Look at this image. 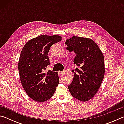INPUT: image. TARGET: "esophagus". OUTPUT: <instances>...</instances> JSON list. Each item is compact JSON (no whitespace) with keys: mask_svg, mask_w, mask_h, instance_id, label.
Segmentation results:
<instances>
[{"mask_svg":"<svg viewBox=\"0 0 124 124\" xmlns=\"http://www.w3.org/2000/svg\"><path fill=\"white\" fill-rule=\"evenodd\" d=\"M64 73L63 71H59V74L60 75H62L63 74V73Z\"/></svg>","mask_w":124,"mask_h":124,"instance_id":"esophagus-1","label":"esophagus"}]
</instances>
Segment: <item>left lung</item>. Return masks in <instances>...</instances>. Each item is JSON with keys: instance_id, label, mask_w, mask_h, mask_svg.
<instances>
[{"instance_id": "1", "label": "left lung", "mask_w": 124, "mask_h": 124, "mask_svg": "<svg viewBox=\"0 0 124 124\" xmlns=\"http://www.w3.org/2000/svg\"><path fill=\"white\" fill-rule=\"evenodd\" d=\"M65 43L67 50L76 54L73 62L78 67L72 70L74 78L68 89L74 98L87 101L95 96L104 78L103 54L91 39L73 36Z\"/></svg>"}]
</instances>
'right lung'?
I'll return each mask as SVG.
<instances>
[{"instance_id":"1","label":"right lung","mask_w":124,"mask_h":124,"mask_svg":"<svg viewBox=\"0 0 124 124\" xmlns=\"http://www.w3.org/2000/svg\"><path fill=\"white\" fill-rule=\"evenodd\" d=\"M59 35H45L31 39L21 52L18 68L20 80L30 98L43 102L49 100L59 83L58 73L48 70V53L51 46L62 40Z\"/></svg>"}]
</instances>
